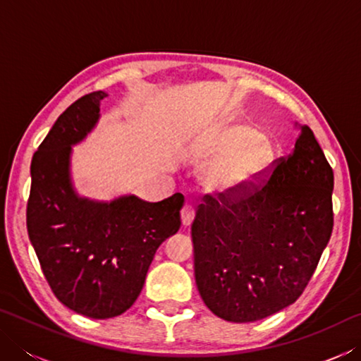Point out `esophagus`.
I'll list each match as a JSON object with an SVG mask.
<instances>
[{"mask_svg": "<svg viewBox=\"0 0 361 361\" xmlns=\"http://www.w3.org/2000/svg\"><path fill=\"white\" fill-rule=\"evenodd\" d=\"M194 219V207L191 204H185L181 209V223L183 226H191Z\"/></svg>", "mask_w": 361, "mask_h": 361, "instance_id": "esophagus-1", "label": "esophagus"}]
</instances>
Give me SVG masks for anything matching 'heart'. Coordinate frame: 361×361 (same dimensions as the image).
I'll list each match as a JSON object with an SVG mask.
<instances>
[{"label": "heart", "mask_w": 361, "mask_h": 361, "mask_svg": "<svg viewBox=\"0 0 361 361\" xmlns=\"http://www.w3.org/2000/svg\"><path fill=\"white\" fill-rule=\"evenodd\" d=\"M204 191L218 197L240 194L258 181L272 162V146L253 127L240 122L212 129L194 149Z\"/></svg>", "instance_id": "obj_1"}]
</instances>
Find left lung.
Instances as JSON below:
<instances>
[{
    "label": "left lung",
    "instance_id": "1",
    "mask_svg": "<svg viewBox=\"0 0 361 361\" xmlns=\"http://www.w3.org/2000/svg\"><path fill=\"white\" fill-rule=\"evenodd\" d=\"M298 129L266 183L229 197L207 194L195 212V283L219 319L248 323L288 307L331 237L333 169L314 132Z\"/></svg>",
    "mask_w": 361,
    "mask_h": 361
}]
</instances>
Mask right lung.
<instances>
[{
  "instance_id": "add662e5",
  "label": "right lung",
  "mask_w": 361,
  "mask_h": 361,
  "mask_svg": "<svg viewBox=\"0 0 361 361\" xmlns=\"http://www.w3.org/2000/svg\"><path fill=\"white\" fill-rule=\"evenodd\" d=\"M103 90L59 116L32 159L27 205L30 242L54 295L89 319H111L137 301L161 243L178 232L185 204L176 192L161 202L137 195L81 197L71 181V152L100 119Z\"/></svg>"
}]
</instances>
